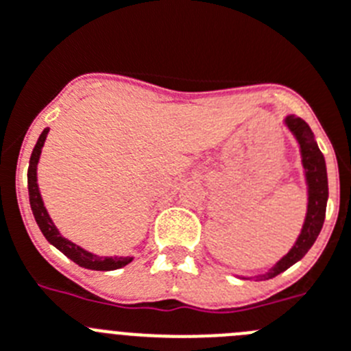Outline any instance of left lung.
Segmentation results:
<instances>
[{
	"mask_svg": "<svg viewBox=\"0 0 351 351\" xmlns=\"http://www.w3.org/2000/svg\"><path fill=\"white\" fill-rule=\"evenodd\" d=\"M285 127L292 132V136L295 137L298 144H300L301 151V163L304 169V179H306L308 188V207H306V217H304L303 228L301 233L292 245V249L282 257L280 261L275 266L268 269L263 275L257 276H242L243 280L249 278H256V280H268L273 276L280 275L292 265L303 259L304 254L311 249V245L317 240L318 233L324 226V219H326V207L327 198H329V184H327V169L326 160H324L322 151L318 149V144L315 141L313 132L308 127V123L301 118L289 114L284 120Z\"/></svg>",
	"mask_w": 351,
	"mask_h": 351,
	"instance_id": "obj_1",
	"label": "left lung"
}]
</instances>
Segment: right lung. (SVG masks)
Wrapping results in <instances>:
<instances>
[{
  "instance_id": "1",
  "label": "right lung",
  "mask_w": 351,
  "mask_h": 351,
  "mask_svg": "<svg viewBox=\"0 0 351 351\" xmlns=\"http://www.w3.org/2000/svg\"><path fill=\"white\" fill-rule=\"evenodd\" d=\"M48 130L50 128H45L41 132V136L38 137V143L34 146L33 154H31V160H29V172H27V188H29V204H31V210L34 214V219H36L38 226H40L41 233H43L45 239L51 243L53 247L60 250L64 256H67L71 261H75L76 265L82 266L86 269H95V271H112V269L123 268L128 263L134 259L132 256H97V254H92L88 250L82 249L80 245L73 243L71 240L64 239L62 234L59 233L57 226L53 224L51 217L48 215L47 208H45L43 198L40 195V188H38V162H40L41 147H43L45 141H47Z\"/></svg>"
}]
</instances>
